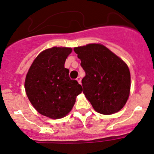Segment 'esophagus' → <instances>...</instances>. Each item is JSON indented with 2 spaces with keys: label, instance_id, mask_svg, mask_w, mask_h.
Instances as JSON below:
<instances>
[{
  "label": "esophagus",
  "instance_id": "1",
  "mask_svg": "<svg viewBox=\"0 0 154 154\" xmlns=\"http://www.w3.org/2000/svg\"><path fill=\"white\" fill-rule=\"evenodd\" d=\"M77 81L79 82V84H81V78H80V77H77Z\"/></svg>",
  "mask_w": 154,
  "mask_h": 154
}]
</instances>
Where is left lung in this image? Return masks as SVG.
Returning <instances> with one entry per match:
<instances>
[{"instance_id":"left-lung-1","label":"left lung","mask_w":154,"mask_h":154,"mask_svg":"<svg viewBox=\"0 0 154 154\" xmlns=\"http://www.w3.org/2000/svg\"><path fill=\"white\" fill-rule=\"evenodd\" d=\"M85 72L83 93L99 113L111 115L121 110L128 99L131 74L120 57L100 44L75 47Z\"/></svg>"}]
</instances>
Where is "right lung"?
<instances>
[{
    "label": "right lung",
    "mask_w": 154,
    "mask_h": 154,
    "mask_svg": "<svg viewBox=\"0 0 154 154\" xmlns=\"http://www.w3.org/2000/svg\"><path fill=\"white\" fill-rule=\"evenodd\" d=\"M72 48L52 47L42 51L29 68L25 80L27 97L40 114L52 119L62 118L71 111L76 97L82 91L69 78L64 67Z\"/></svg>",
    "instance_id": "add662e5"
}]
</instances>
